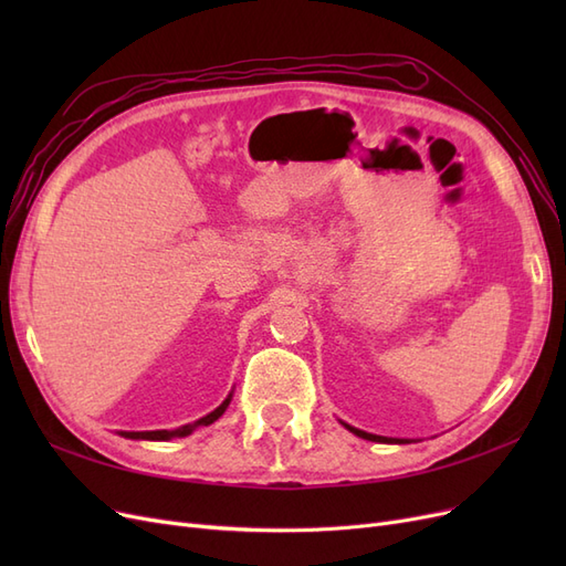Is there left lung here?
Listing matches in <instances>:
<instances>
[{
    "instance_id": "left-lung-1",
    "label": "left lung",
    "mask_w": 566,
    "mask_h": 566,
    "mask_svg": "<svg viewBox=\"0 0 566 566\" xmlns=\"http://www.w3.org/2000/svg\"><path fill=\"white\" fill-rule=\"evenodd\" d=\"M342 422V420H339ZM347 427V430L352 432V434H356V437H361V439H368V441H380V443H410V439H394V437H380V434H370V432H364V430H358V427H352V424H347V422H342Z\"/></svg>"
}]
</instances>
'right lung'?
Listing matches in <instances>:
<instances>
[{
    "label": "right lung",
    "instance_id": "right-lung-1",
    "mask_svg": "<svg viewBox=\"0 0 566 566\" xmlns=\"http://www.w3.org/2000/svg\"><path fill=\"white\" fill-rule=\"evenodd\" d=\"M231 397H233V391L229 394V397L221 401L212 413H208L205 418H200V420H196V422H188V424H181V427H177V430H153V432H119V437H125V439H146V441H169V439H177V437H188V434H193L198 427H208V424H212L214 420H219L221 416H224V410L229 408V403H231Z\"/></svg>",
    "mask_w": 566,
    "mask_h": 566
}]
</instances>
